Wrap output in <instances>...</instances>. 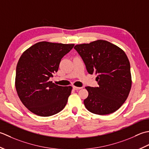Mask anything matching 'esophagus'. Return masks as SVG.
<instances>
[{"mask_svg": "<svg viewBox=\"0 0 149 149\" xmlns=\"http://www.w3.org/2000/svg\"><path fill=\"white\" fill-rule=\"evenodd\" d=\"M72 88H73V89H74V90H79V89H81V88H82V87H76V86H73V87H72Z\"/></svg>", "mask_w": 149, "mask_h": 149, "instance_id": "esophagus-1", "label": "esophagus"}]
</instances>
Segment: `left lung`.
Returning a JSON list of instances; mask_svg holds the SVG:
<instances>
[{"mask_svg":"<svg viewBox=\"0 0 149 149\" xmlns=\"http://www.w3.org/2000/svg\"><path fill=\"white\" fill-rule=\"evenodd\" d=\"M74 49L81 56L89 74L97 75L99 87H86L89 93L84 103L91 113L109 114L116 111L128 97L132 86L130 62L117 45L104 40L77 44Z\"/></svg>","mask_w":149,"mask_h":149,"instance_id":"obj_1","label":"left lung"}]
</instances>
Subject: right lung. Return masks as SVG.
Here are the masks:
<instances>
[{
    "instance_id": "right-lung-1",
    "label": "right lung",
    "mask_w": 149,
    "mask_h": 149,
    "mask_svg": "<svg viewBox=\"0 0 149 149\" xmlns=\"http://www.w3.org/2000/svg\"><path fill=\"white\" fill-rule=\"evenodd\" d=\"M74 44L40 42L27 49L17 63L15 88L20 101L31 113L50 116L65 107L71 86H60L49 81L58 71L63 56Z\"/></svg>"
}]
</instances>
